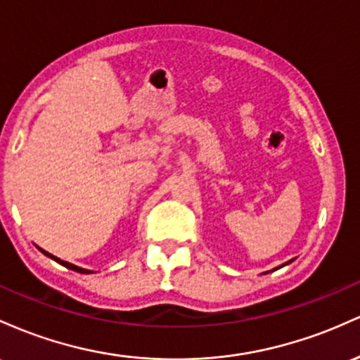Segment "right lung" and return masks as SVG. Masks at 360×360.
Instances as JSON below:
<instances>
[{
    "label": "right lung",
    "instance_id": "obj_1",
    "mask_svg": "<svg viewBox=\"0 0 360 360\" xmlns=\"http://www.w3.org/2000/svg\"><path fill=\"white\" fill-rule=\"evenodd\" d=\"M42 250V248H40ZM44 252V250H42ZM46 253L47 257H51V258H54L56 262H59L60 265H64V267H68V269H71V270H76V272H79V274H91L90 270H86V269H82V267H76V265H72V264H70V262H64V260H60V258H58V257H54V255H51V253H47V252H44Z\"/></svg>",
    "mask_w": 360,
    "mask_h": 360
}]
</instances>
